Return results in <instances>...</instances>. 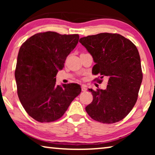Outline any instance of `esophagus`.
Masks as SVG:
<instances>
[{"instance_id": "1", "label": "esophagus", "mask_w": 155, "mask_h": 155, "mask_svg": "<svg viewBox=\"0 0 155 155\" xmlns=\"http://www.w3.org/2000/svg\"><path fill=\"white\" fill-rule=\"evenodd\" d=\"M81 90H82L83 91H87V87H86L85 85H83L82 86H81Z\"/></svg>"}]
</instances>
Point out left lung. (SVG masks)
<instances>
[{
	"mask_svg": "<svg viewBox=\"0 0 155 155\" xmlns=\"http://www.w3.org/2000/svg\"><path fill=\"white\" fill-rule=\"evenodd\" d=\"M96 64L94 74L109 77L105 90L90 89L93 101L85 107L93 120L111 124L124 119L137 102L143 74L137 47L120 34L103 33L80 39Z\"/></svg>",
	"mask_w": 155,
	"mask_h": 155,
	"instance_id": "obj_1",
	"label": "left lung"
}]
</instances>
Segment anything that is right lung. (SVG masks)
<instances>
[{
  "instance_id": "add662e5",
  "label": "right lung",
  "mask_w": 155,
  "mask_h": 155,
  "mask_svg": "<svg viewBox=\"0 0 155 155\" xmlns=\"http://www.w3.org/2000/svg\"><path fill=\"white\" fill-rule=\"evenodd\" d=\"M79 35L47 31L31 36L18 52L15 78L18 98L27 114L40 122L63 116L81 92L78 84L56 85V75L77 45Z\"/></svg>"
}]
</instances>
